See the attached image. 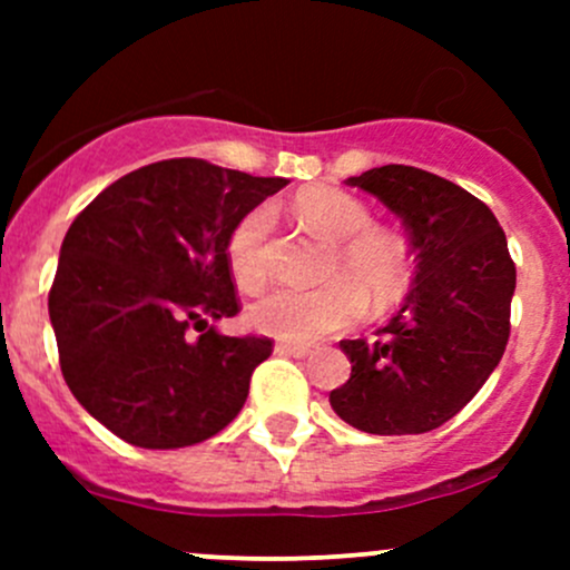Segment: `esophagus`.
I'll return each instance as SVG.
<instances>
[{"label":"esophagus","instance_id":"1","mask_svg":"<svg viewBox=\"0 0 570 570\" xmlns=\"http://www.w3.org/2000/svg\"><path fill=\"white\" fill-rule=\"evenodd\" d=\"M275 353H278V355H292V358H303V355L312 353V347H308V344L278 342V344H275Z\"/></svg>","mask_w":570,"mask_h":570}]
</instances>
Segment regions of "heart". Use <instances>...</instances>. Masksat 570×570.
I'll list each match as a JSON object with an SVG mask.
<instances>
[{
	"instance_id": "heart-1",
	"label": "heart",
	"mask_w": 570,
	"mask_h": 570,
	"mask_svg": "<svg viewBox=\"0 0 570 570\" xmlns=\"http://www.w3.org/2000/svg\"><path fill=\"white\" fill-rule=\"evenodd\" d=\"M295 212L314 234L331 243L325 284L314 289L281 286L250 308L253 325L281 342L303 344L355 325L366 308H389L411 289V253L402 237L375 226L372 209L355 195L336 187L303 189ZM275 212L258 204L234 223L226 239V258L234 281L256 292L269 275V237Z\"/></svg>"
}]
</instances>
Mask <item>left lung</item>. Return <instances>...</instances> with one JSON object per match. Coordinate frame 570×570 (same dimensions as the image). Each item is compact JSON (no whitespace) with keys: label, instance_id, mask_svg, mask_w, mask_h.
<instances>
[{"label":"left lung","instance_id":"left-lung-1","mask_svg":"<svg viewBox=\"0 0 570 570\" xmlns=\"http://www.w3.org/2000/svg\"><path fill=\"white\" fill-rule=\"evenodd\" d=\"M347 184L402 217L416 275L377 338L342 342L353 372L331 405L364 433H428L463 411L508 347L515 292L508 239L480 198L422 168L383 165Z\"/></svg>","mask_w":570,"mask_h":570}]
</instances>
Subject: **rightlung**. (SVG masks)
Here are the masks:
<instances>
[{
	"mask_svg": "<svg viewBox=\"0 0 570 570\" xmlns=\"http://www.w3.org/2000/svg\"><path fill=\"white\" fill-rule=\"evenodd\" d=\"M286 184L163 159L109 184L71 223L49 289L60 370L118 439L178 450L243 411L273 338L223 336L209 320L243 308L226 258L234 223Z\"/></svg>",
	"mask_w": 570,
	"mask_h": 570,
	"instance_id": "right-lung-1",
	"label": "right lung"
}]
</instances>
